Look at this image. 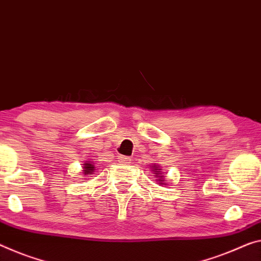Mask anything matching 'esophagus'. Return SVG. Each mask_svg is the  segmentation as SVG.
<instances>
[{"mask_svg": "<svg viewBox=\"0 0 261 261\" xmlns=\"http://www.w3.org/2000/svg\"><path fill=\"white\" fill-rule=\"evenodd\" d=\"M118 161H119L120 163H123V164H126V163H130L132 160H130L129 158H128V156L120 155V156H118Z\"/></svg>", "mask_w": 261, "mask_h": 261, "instance_id": "esophagus-1", "label": "esophagus"}]
</instances>
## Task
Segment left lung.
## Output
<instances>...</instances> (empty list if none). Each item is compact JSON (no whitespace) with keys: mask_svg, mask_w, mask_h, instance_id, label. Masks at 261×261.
I'll list each match as a JSON object with an SVG mask.
<instances>
[{"mask_svg":"<svg viewBox=\"0 0 261 261\" xmlns=\"http://www.w3.org/2000/svg\"><path fill=\"white\" fill-rule=\"evenodd\" d=\"M150 169H151V171L154 172V176L156 177V181L159 182V184H163V186H166V178H164V175H163V172H162V168L159 166V164H151L150 166Z\"/></svg>","mask_w":261,"mask_h":261,"instance_id":"left-lung-1","label":"left lung"}]
</instances>
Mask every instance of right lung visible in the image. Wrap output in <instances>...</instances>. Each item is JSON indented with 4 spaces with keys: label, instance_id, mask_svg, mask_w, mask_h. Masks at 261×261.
Segmentation results:
<instances>
[{
    "label": "right lung",
    "instance_id": "add662e5",
    "mask_svg": "<svg viewBox=\"0 0 261 261\" xmlns=\"http://www.w3.org/2000/svg\"><path fill=\"white\" fill-rule=\"evenodd\" d=\"M95 170L93 161H84L83 163V174L84 175H92Z\"/></svg>",
    "mask_w": 261,
    "mask_h": 261
}]
</instances>
